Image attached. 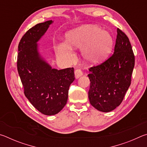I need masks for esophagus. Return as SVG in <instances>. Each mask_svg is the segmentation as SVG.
<instances>
[{
    "mask_svg": "<svg viewBox=\"0 0 147 147\" xmlns=\"http://www.w3.org/2000/svg\"><path fill=\"white\" fill-rule=\"evenodd\" d=\"M82 71L80 69H76V70L74 71V75H75L76 79L79 78L81 76H82Z\"/></svg>",
    "mask_w": 147,
    "mask_h": 147,
    "instance_id": "34e87169",
    "label": "esophagus"
}]
</instances>
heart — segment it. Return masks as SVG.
Returning a JSON list of instances; mask_svg holds the SVG:
<instances>
[{
  "mask_svg": "<svg viewBox=\"0 0 147 147\" xmlns=\"http://www.w3.org/2000/svg\"><path fill=\"white\" fill-rule=\"evenodd\" d=\"M65 43L56 47L59 58L70 61L73 58L71 49L82 50V57L87 63H100L107 58L113 47V38L108 32L97 26L87 25L71 30L65 34Z\"/></svg>",
  "mask_w": 147,
  "mask_h": 147,
  "instance_id": "1",
  "label": "heart"
}]
</instances>
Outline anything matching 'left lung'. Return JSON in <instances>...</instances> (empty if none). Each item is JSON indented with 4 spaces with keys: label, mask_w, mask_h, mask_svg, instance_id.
Wrapping results in <instances>:
<instances>
[{
    "label": "left lung",
    "mask_w": 147,
    "mask_h": 147,
    "mask_svg": "<svg viewBox=\"0 0 147 147\" xmlns=\"http://www.w3.org/2000/svg\"><path fill=\"white\" fill-rule=\"evenodd\" d=\"M114 53L106 61L89 69L90 104L97 110L109 112L120 105L131 84L135 57L126 35L117 28Z\"/></svg>",
    "instance_id": "left-lung-1"
}]
</instances>
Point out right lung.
Wrapping results in <instances>:
<instances>
[{
  "label": "right lung",
  "mask_w": 147,
  "mask_h": 147,
  "mask_svg": "<svg viewBox=\"0 0 147 147\" xmlns=\"http://www.w3.org/2000/svg\"><path fill=\"white\" fill-rule=\"evenodd\" d=\"M53 22L50 20L29 29L19 42L17 56L24 94L35 108L46 115H56L63 108L69 86L74 80L73 68L54 69L39 52L38 41Z\"/></svg>",
  "instance_id": "1"
}]
</instances>
